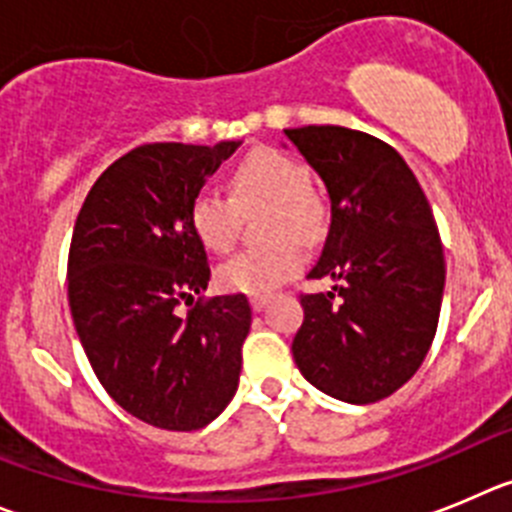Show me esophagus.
I'll return each instance as SVG.
<instances>
[{
	"mask_svg": "<svg viewBox=\"0 0 512 512\" xmlns=\"http://www.w3.org/2000/svg\"><path fill=\"white\" fill-rule=\"evenodd\" d=\"M267 301H270V296H252V298H250L252 311H262V308L267 306Z\"/></svg>",
	"mask_w": 512,
	"mask_h": 512,
	"instance_id": "obj_1",
	"label": "esophagus"
}]
</instances>
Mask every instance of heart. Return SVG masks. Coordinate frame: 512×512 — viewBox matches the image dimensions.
<instances>
[{
    "label": "heart",
    "instance_id": "heart-1",
    "mask_svg": "<svg viewBox=\"0 0 512 512\" xmlns=\"http://www.w3.org/2000/svg\"><path fill=\"white\" fill-rule=\"evenodd\" d=\"M267 204L260 234L267 245L242 250L216 267V285L229 293L265 296L301 270V242L324 229V206L308 188V170L293 155L260 147L234 165L229 199L201 188L191 199L188 222L209 252H227L237 237V209Z\"/></svg>",
    "mask_w": 512,
    "mask_h": 512
}]
</instances>
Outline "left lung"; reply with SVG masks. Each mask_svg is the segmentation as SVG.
Here are the masks:
<instances>
[{
    "instance_id": "left-lung-1",
    "label": "left lung",
    "mask_w": 512,
    "mask_h": 512,
    "mask_svg": "<svg viewBox=\"0 0 512 512\" xmlns=\"http://www.w3.org/2000/svg\"><path fill=\"white\" fill-rule=\"evenodd\" d=\"M324 181L331 224L301 293L293 359L311 385L347 403H377L416 375L434 342L444 247L426 193L388 142L336 124L285 130Z\"/></svg>"
}]
</instances>
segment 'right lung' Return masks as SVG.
I'll return each mask as SVG.
<instances>
[{
    "mask_svg": "<svg viewBox=\"0 0 512 512\" xmlns=\"http://www.w3.org/2000/svg\"><path fill=\"white\" fill-rule=\"evenodd\" d=\"M239 147L153 142L114 160L78 211L68 306L96 377L140 421L196 431L227 408L252 308L245 293L181 301L209 285L191 199Z\"/></svg>",
    "mask_w": 512,
    "mask_h": 512,
    "instance_id": "add662e5",
    "label": "right lung"
}]
</instances>
